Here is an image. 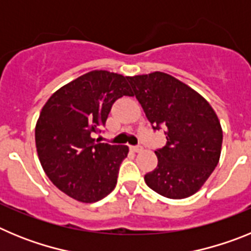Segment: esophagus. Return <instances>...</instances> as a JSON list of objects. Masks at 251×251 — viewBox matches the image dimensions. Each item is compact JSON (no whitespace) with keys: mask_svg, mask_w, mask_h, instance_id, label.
I'll return each instance as SVG.
<instances>
[{"mask_svg":"<svg viewBox=\"0 0 251 251\" xmlns=\"http://www.w3.org/2000/svg\"><path fill=\"white\" fill-rule=\"evenodd\" d=\"M130 150H132L133 152L138 153V152H142V151H143V147H142V146H133V147H130Z\"/></svg>","mask_w":251,"mask_h":251,"instance_id":"34e87169","label":"esophagus"}]
</instances>
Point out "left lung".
Here are the masks:
<instances>
[{
  "label": "left lung",
  "instance_id": "8db88e82",
  "mask_svg": "<svg viewBox=\"0 0 251 251\" xmlns=\"http://www.w3.org/2000/svg\"><path fill=\"white\" fill-rule=\"evenodd\" d=\"M153 129L165 128L167 145L154 151L158 165L145 176L148 187L167 199L196 194L219 163L223 128L208 101L162 72L127 76Z\"/></svg>",
  "mask_w": 251,
  "mask_h": 251
}]
</instances>
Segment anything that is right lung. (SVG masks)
Here are the masks:
<instances>
[{
	"mask_svg": "<svg viewBox=\"0 0 251 251\" xmlns=\"http://www.w3.org/2000/svg\"><path fill=\"white\" fill-rule=\"evenodd\" d=\"M123 95H133L127 76L93 70L57 89L40 113L35 127L40 163L51 182L79 202H97L117 185L129 148L99 143L93 134Z\"/></svg>",
	"mask_w": 251,
	"mask_h": 251,
	"instance_id": "add662e5",
	"label": "right lung"
}]
</instances>
